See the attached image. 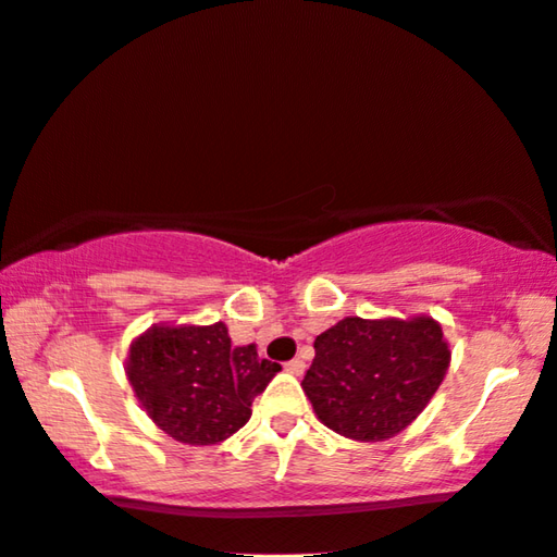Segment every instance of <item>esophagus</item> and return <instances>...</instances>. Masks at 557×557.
I'll return each instance as SVG.
<instances>
[{
	"mask_svg": "<svg viewBox=\"0 0 557 557\" xmlns=\"http://www.w3.org/2000/svg\"><path fill=\"white\" fill-rule=\"evenodd\" d=\"M285 370L289 372V375H302V372H305V360H300V358L289 360V362L285 364Z\"/></svg>",
	"mask_w": 557,
	"mask_h": 557,
	"instance_id": "esophagus-1",
	"label": "esophagus"
}]
</instances>
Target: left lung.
<instances>
[{
    "label": "left lung",
    "instance_id": "1",
    "mask_svg": "<svg viewBox=\"0 0 557 557\" xmlns=\"http://www.w3.org/2000/svg\"><path fill=\"white\" fill-rule=\"evenodd\" d=\"M447 364L443 327L428 314L345 318L314 339L302 389L322 425L360 443H380L425 410Z\"/></svg>",
    "mask_w": 557,
    "mask_h": 557
}]
</instances>
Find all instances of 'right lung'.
Wrapping results in <instances>:
<instances>
[{"instance_id":"1","label":"right lung","mask_w":557,"mask_h":557,"mask_svg":"<svg viewBox=\"0 0 557 557\" xmlns=\"http://www.w3.org/2000/svg\"><path fill=\"white\" fill-rule=\"evenodd\" d=\"M280 370L255 345H232L225 322L154 325L129 345L127 358V380L145 412L185 445H218L237 433Z\"/></svg>"}]
</instances>
